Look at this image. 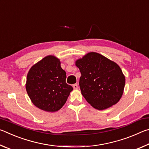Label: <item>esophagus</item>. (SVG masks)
I'll return each mask as SVG.
<instances>
[{
	"instance_id": "34e87169",
	"label": "esophagus",
	"mask_w": 149,
	"mask_h": 149,
	"mask_svg": "<svg viewBox=\"0 0 149 149\" xmlns=\"http://www.w3.org/2000/svg\"><path fill=\"white\" fill-rule=\"evenodd\" d=\"M73 87H74V89H78V85L77 84L73 85Z\"/></svg>"
}]
</instances>
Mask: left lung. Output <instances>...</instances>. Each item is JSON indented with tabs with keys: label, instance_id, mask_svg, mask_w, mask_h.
I'll use <instances>...</instances> for the list:
<instances>
[{
	"label": "left lung",
	"instance_id": "obj_1",
	"mask_svg": "<svg viewBox=\"0 0 149 149\" xmlns=\"http://www.w3.org/2000/svg\"><path fill=\"white\" fill-rule=\"evenodd\" d=\"M75 64L81 74V94L93 108L104 110L119 101L125 78L116 63L97 52H91L77 59Z\"/></svg>",
	"mask_w": 149,
	"mask_h": 149
}]
</instances>
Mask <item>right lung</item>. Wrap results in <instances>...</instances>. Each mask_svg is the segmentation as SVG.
Instances as JSON below:
<instances>
[{"instance_id": "obj_1", "label": "right lung", "mask_w": 149, "mask_h": 149, "mask_svg": "<svg viewBox=\"0 0 149 149\" xmlns=\"http://www.w3.org/2000/svg\"><path fill=\"white\" fill-rule=\"evenodd\" d=\"M60 64V59L49 55L33 65L27 75L29 97L35 107L46 112L59 110L73 90L65 83L66 73Z\"/></svg>"}]
</instances>
